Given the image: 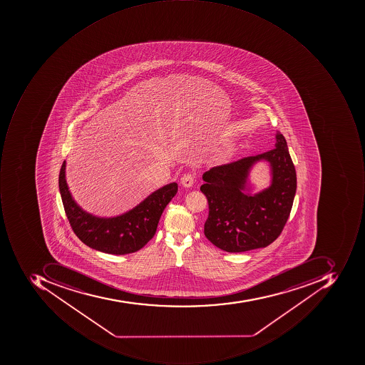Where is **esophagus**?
I'll list each match as a JSON object with an SVG mask.
<instances>
[{
  "instance_id": "34e87169",
  "label": "esophagus",
  "mask_w": 365,
  "mask_h": 365,
  "mask_svg": "<svg viewBox=\"0 0 365 365\" xmlns=\"http://www.w3.org/2000/svg\"><path fill=\"white\" fill-rule=\"evenodd\" d=\"M194 179H195V174L193 172H186L181 178V184L184 187H191L193 185Z\"/></svg>"
}]
</instances>
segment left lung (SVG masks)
<instances>
[{
    "label": "left lung",
    "mask_w": 365,
    "mask_h": 365,
    "mask_svg": "<svg viewBox=\"0 0 365 365\" xmlns=\"http://www.w3.org/2000/svg\"><path fill=\"white\" fill-rule=\"evenodd\" d=\"M275 148L212 168L202 174L200 191L208 202L206 238L227 252L265 248L277 240L289 220L296 193V171L283 135ZM265 159L272 167V185L255 196L245 194L252 165Z\"/></svg>",
    "instance_id": "left-lung-1"
}]
</instances>
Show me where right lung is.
<instances>
[{
  "label": "right lung",
  "mask_w": 365,
  "mask_h": 365,
  "mask_svg": "<svg viewBox=\"0 0 365 365\" xmlns=\"http://www.w3.org/2000/svg\"><path fill=\"white\" fill-rule=\"evenodd\" d=\"M59 190L70 226L84 245L110 255H128L140 250L155 236L160 217L177 194L178 184L159 188L136 207L112 218L88 214L74 202L66 181V161L60 169Z\"/></svg>",
  "instance_id": "1"
}]
</instances>
